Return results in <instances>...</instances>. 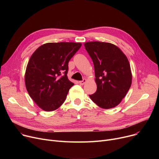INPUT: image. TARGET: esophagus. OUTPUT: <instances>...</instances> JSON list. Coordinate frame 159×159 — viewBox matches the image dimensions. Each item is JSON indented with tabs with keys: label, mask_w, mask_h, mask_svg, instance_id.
Masks as SVG:
<instances>
[{
	"label": "esophagus",
	"mask_w": 159,
	"mask_h": 159,
	"mask_svg": "<svg viewBox=\"0 0 159 159\" xmlns=\"http://www.w3.org/2000/svg\"><path fill=\"white\" fill-rule=\"evenodd\" d=\"M86 79H83L82 80H80V81H79V84H80V85H83V84H85V83L86 82Z\"/></svg>",
	"instance_id": "1"
}]
</instances>
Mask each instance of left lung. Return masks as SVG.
Here are the masks:
<instances>
[{
    "label": "left lung",
    "mask_w": 159,
    "mask_h": 159,
    "mask_svg": "<svg viewBox=\"0 0 159 159\" xmlns=\"http://www.w3.org/2000/svg\"><path fill=\"white\" fill-rule=\"evenodd\" d=\"M84 46L94 64L97 86L90 98L104 109L116 106L131 85L132 75L126 56L111 43L88 42Z\"/></svg>",
    "instance_id": "obj_1"
}]
</instances>
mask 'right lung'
I'll list each match as a JSON object with an SVG mask.
<instances>
[{"label":"right lung","mask_w":159,"mask_h":159,"mask_svg":"<svg viewBox=\"0 0 159 159\" xmlns=\"http://www.w3.org/2000/svg\"><path fill=\"white\" fill-rule=\"evenodd\" d=\"M81 46L77 43H47L31 56L25 84L31 98L43 110L54 111L65 101L74 85L67 76L68 62Z\"/></svg>","instance_id":"1"}]
</instances>
